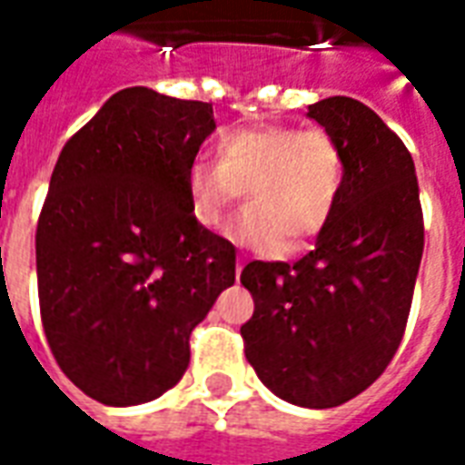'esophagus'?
Returning a JSON list of instances; mask_svg holds the SVG:
<instances>
[{
	"label": "esophagus",
	"mask_w": 465,
	"mask_h": 465,
	"mask_svg": "<svg viewBox=\"0 0 465 465\" xmlns=\"http://www.w3.org/2000/svg\"><path fill=\"white\" fill-rule=\"evenodd\" d=\"M243 259H236V276H242V272H243Z\"/></svg>",
	"instance_id": "obj_1"
}]
</instances>
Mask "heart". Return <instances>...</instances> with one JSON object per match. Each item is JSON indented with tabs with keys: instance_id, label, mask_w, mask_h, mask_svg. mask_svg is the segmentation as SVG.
<instances>
[{
	"instance_id": "b5f03b06",
	"label": "heart",
	"mask_w": 465,
	"mask_h": 465,
	"mask_svg": "<svg viewBox=\"0 0 465 465\" xmlns=\"http://www.w3.org/2000/svg\"><path fill=\"white\" fill-rule=\"evenodd\" d=\"M346 152L323 126L263 124L226 132L216 163L186 172L189 209L203 229L219 232L246 192L249 206L229 226L233 242L279 252L312 242L336 216L346 192Z\"/></svg>"
}]
</instances>
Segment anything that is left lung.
I'll return each instance as SVG.
<instances>
[{"mask_svg": "<svg viewBox=\"0 0 465 465\" xmlns=\"http://www.w3.org/2000/svg\"><path fill=\"white\" fill-rule=\"evenodd\" d=\"M309 116L339 136L346 192L316 249L299 262H252L242 283L253 316L243 353L279 399L341 406L366 391L399 351L423 253L419 179L406 143L351 96Z\"/></svg>", "mask_w": 465, "mask_h": 465, "instance_id": "obj_1", "label": "left lung"}]
</instances>
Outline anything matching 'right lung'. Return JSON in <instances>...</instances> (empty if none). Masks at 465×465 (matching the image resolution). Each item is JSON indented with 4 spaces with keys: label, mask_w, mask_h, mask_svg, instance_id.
I'll use <instances>...</instances> for the list:
<instances>
[{
    "label": "right lung",
    "mask_w": 465,
    "mask_h": 465,
    "mask_svg": "<svg viewBox=\"0 0 465 465\" xmlns=\"http://www.w3.org/2000/svg\"><path fill=\"white\" fill-rule=\"evenodd\" d=\"M216 129L206 102L116 92L56 159L36 223L46 341L76 389L136 406L179 383L193 326L236 279V249L189 209Z\"/></svg>",
    "instance_id": "obj_1"
}]
</instances>
